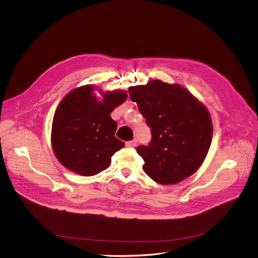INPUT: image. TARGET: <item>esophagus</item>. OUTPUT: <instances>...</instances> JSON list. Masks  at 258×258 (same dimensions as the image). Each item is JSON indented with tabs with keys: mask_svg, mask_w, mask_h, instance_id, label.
I'll return each mask as SVG.
<instances>
[{
	"mask_svg": "<svg viewBox=\"0 0 258 258\" xmlns=\"http://www.w3.org/2000/svg\"><path fill=\"white\" fill-rule=\"evenodd\" d=\"M136 145H138V141H136V140H132V141L126 143V146L129 147V148H133V147H135Z\"/></svg>",
	"mask_w": 258,
	"mask_h": 258,
	"instance_id": "obj_1",
	"label": "esophagus"
}]
</instances>
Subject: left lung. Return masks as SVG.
Instances as JSON below:
<instances>
[{
  "label": "left lung",
  "instance_id": "obj_1",
  "mask_svg": "<svg viewBox=\"0 0 258 258\" xmlns=\"http://www.w3.org/2000/svg\"><path fill=\"white\" fill-rule=\"evenodd\" d=\"M151 128L149 146H139L145 173L160 184H175L203 163L213 140V124L205 106L178 84L152 80L129 87Z\"/></svg>",
  "mask_w": 258,
  "mask_h": 258
}]
</instances>
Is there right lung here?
<instances>
[{"mask_svg":"<svg viewBox=\"0 0 258 258\" xmlns=\"http://www.w3.org/2000/svg\"><path fill=\"white\" fill-rule=\"evenodd\" d=\"M93 90V85L72 90L59 103L52 124L55 156L67 169L82 176L107 169L111 156L125 146L114 136L117 124L110 113L126 101L127 93L108 92L98 101Z\"/></svg>","mask_w":258,"mask_h":258,"instance_id":"add662e5","label":"right lung"}]
</instances>
